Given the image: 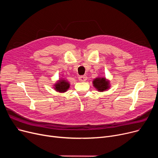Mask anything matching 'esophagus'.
<instances>
[{
  "mask_svg": "<svg viewBox=\"0 0 158 158\" xmlns=\"http://www.w3.org/2000/svg\"><path fill=\"white\" fill-rule=\"evenodd\" d=\"M79 80L81 82H85L87 80V77L86 76H81L79 77Z\"/></svg>",
  "mask_w": 158,
  "mask_h": 158,
  "instance_id": "esophagus-1",
  "label": "esophagus"
}]
</instances>
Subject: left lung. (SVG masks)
I'll return each mask as SVG.
<instances>
[{
    "mask_svg": "<svg viewBox=\"0 0 158 158\" xmlns=\"http://www.w3.org/2000/svg\"><path fill=\"white\" fill-rule=\"evenodd\" d=\"M93 86L99 92L107 91L110 88V81L104 77H97L93 80Z\"/></svg>",
    "mask_w": 158,
    "mask_h": 158,
    "instance_id": "left-lung-1",
    "label": "left lung"
}]
</instances>
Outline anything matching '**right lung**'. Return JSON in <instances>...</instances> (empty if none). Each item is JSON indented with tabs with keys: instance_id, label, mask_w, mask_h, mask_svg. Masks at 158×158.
<instances>
[{
	"instance_id": "add662e5",
	"label": "right lung",
	"mask_w": 158,
	"mask_h": 158,
	"mask_svg": "<svg viewBox=\"0 0 158 158\" xmlns=\"http://www.w3.org/2000/svg\"><path fill=\"white\" fill-rule=\"evenodd\" d=\"M70 85L68 80L62 77L56 81V83L53 85V88L57 92L64 93L67 92V90L70 88Z\"/></svg>"
}]
</instances>
